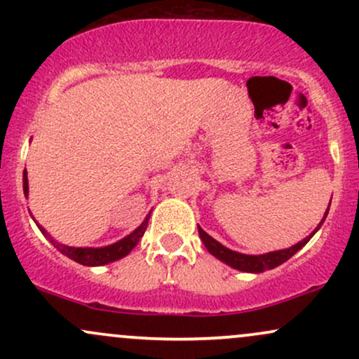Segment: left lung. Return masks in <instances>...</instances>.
<instances>
[{
    "label": "left lung",
    "mask_w": 359,
    "mask_h": 359,
    "mask_svg": "<svg viewBox=\"0 0 359 359\" xmlns=\"http://www.w3.org/2000/svg\"><path fill=\"white\" fill-rule=\"evenodd\" d=\"M329 205H331V203H329ZM327 212H329V208L325 209L324 217L320 219L319 224H317V228L314 229V231L309 234L307 238H304L302 241H299L297 245L290 246V248L270 251V253H263V255L238 253V251L226 248V246L221 245L219 241H216L212 236H209V234L205 233L204 229L201 228V226H197V229H199V236H201V240H203L204 246L208 248V251L212 255V257L221 259L222 263H226V265H229L234 270L246 271V273H262V271L277 269L278 265L285 263L288 258L294 257V255L297 253L299 250H302L304 246H306L309 243V240H311V238L314 236L317 231H319L320 226H323V222L325 221V216H327Z\"/></svg>",
    "instance_id": "1"
}]
</instances>
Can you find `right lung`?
Masks as SVG:
<instances>
[{"label":"right lung","mask_w":359,"mask_h":359,"mask_svg":"<svg viewBox=\"0 0 359 359\" xmlns=\"http://www.w3.org/2000/svg\"><path fill=\"white\" fill-rule=\"evenodd\" d=\"M23 192H25V196L28 197L27 170L23 172ZM150 212L147 214L145 219H143L142 224H140L133 233H130V234H128V236L123 238V240L113 243V245L101 246V248H90V246H69V245H64V243L57 241L55 238L50 236V233H47V229H45L43 226H40L39 221H35L34 216H32V217H34V221L36 222V226H39V229H40V231H42L43 236L47 238V240L50 241L52 245L55 246V248L59 250L62 255H65V257H67V258L74 259V262L81 263V265H86V266H101V265H108V263H111V262H116V259H121L123 257H126V255L130 253V251L138 245L140 238H142L143 234H145V229H147V226H148V219H150Z\"/></svg>","instance_id":"add662e5"}]
</instances>
